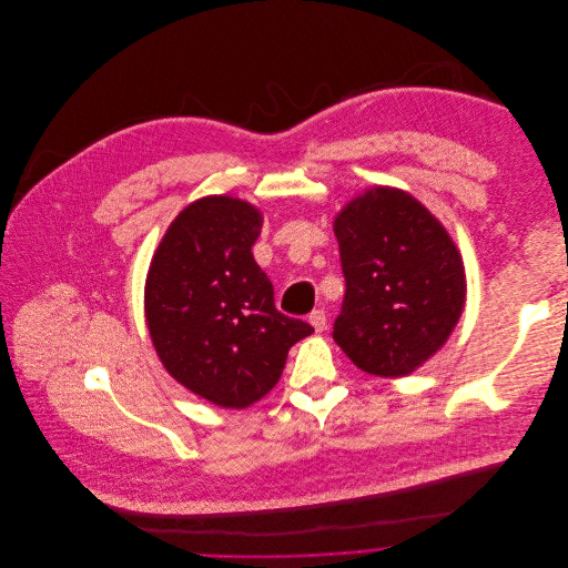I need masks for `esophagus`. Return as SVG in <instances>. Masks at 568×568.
<instances>
[{
    "instance_id": "obj_1",
    "label": "esophagus",
    "mask_w": 568,
    "mask_h": 568,
    "mask_svg": "<svg viewBox=\"0 0 568 568\" xmlns=\"http://www.w3.org/2000/svg\"><path fill=\"white\" fill-rule=\"evenodd\" d=\"M308 322L313 324V327H315L317 332H324L325 325H327V320H325V311H322V308L313 311V313H311V317H308Z\"/></svg>"
}]
</instances>
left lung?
<instances>
[{
    "instance_id": "1",
    "label": "left lung",
    "mask_w": 568,
    "mask_h": 568,
    "mask_svg": "<svg viewBox=\"0 0 568 568\" xmlns=\"http://www.w3.org/2000/svg\"><path fill=\"white\" fill-rule=\"evenodd\" d=\"M334 234L345 277L334 341L367 374H410L446 343L464 311L457 246L419 201L394 187L354 199Z\"/></svg>"
}]
</instances>
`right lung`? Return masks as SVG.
Wrapping results in <instances>:
<instances>
[{
    "mask_svg": "<svg viewBox=\"0 0 568 568\" xmlns=\"http://www.w3.org/2000/svg\"><path fill=\"white\" fill-rule=\"evenodd\" d=\"M260 212L205 196L168 227L146 280V322L165 369L196 396L244 408L282 376L288 349L313 325L275 308L253 260Z\"/></svg>",
    "mask_w": 568,
    "mask_h": 568,
    "instance_id": "add662e5",
    "label": "right lung"
}]
</instances>
